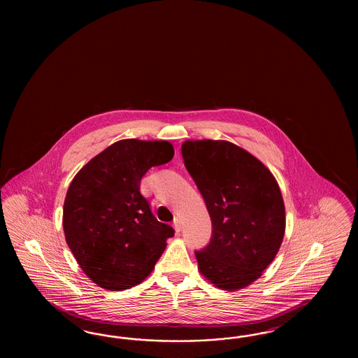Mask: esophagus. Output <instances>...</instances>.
<instances>
[{
	"mask_svg": "<svg viewBox=\"0 0 358 358\" xmlns=\"http://www.w3.org/2000/svg\"><path fill=\"white\" fill-rule=\"evenodd\" d=\"M173 227L174 231H176L177 234L181 231V222H180V219H178V217H176V219H174Z\"/></svg>",
	"mask_w": 358,
	"mask_h": 358,
	"instance_id": "obj_1",
	"label": "esophagus"
}]
</instances>
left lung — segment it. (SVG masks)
<instances>
[{"label": "left lung", "mask_w": 358, "mask_h": 358, "mask_svg": "<svg viewBox=\"0 0 358 358\" xmlns=\"http://www.w3.org/2000/svg\"><path fill=\"white\" fill-rule=\"evenodd\" d=\"M181 151L213 223L210 243L195 250L198 268L219 289H243L281 247L280 186L260 160L229 141H187Z\"/></svg>", "instance_id": "1"}]
</instances>
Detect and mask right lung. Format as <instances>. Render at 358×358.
I'll return each mask as SVG.
<instances>
[{"label": "right lung", "instance_id": "right-lung-1", "mask_svg": "<svg viewBox=\"0 0 358 358\" xmlns=\"http://www.w3.org/2000/svg\"><path fill=\"white\" fill-rule=\"evenodd\" d=\"M174 156L169 141L126 139L111 144L75 176L65 196V240L98 286L124 290L144 281L174 229L152 214L141 180Z\"/></svg>", "mask_w": 358, "mask_h": 358}]
</instances>
